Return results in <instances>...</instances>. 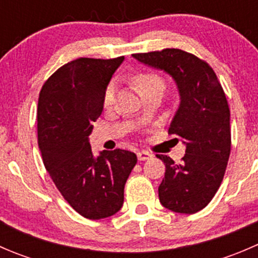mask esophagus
I'll list each match as a JSON object with an SVG mask.
<instances>
[{"instance_id": "esophagus-1", "label": "esophagus", "mask_w": 258, "mask_h": 258, "mask_svg": "<svg viewBox=\"0 0 258 258\" xmlns=\"http://www.w3.org/2000/svg\"><path fill=\"white\" fill-rule=\"evenodd\" d=\"M137 158H139V161H146V160H150V158H152V153L147 152V151H139L137 152Z\"/></svg>"}]
</instances>
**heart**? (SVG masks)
I'll use <instances>...</instances> for the list:
<instances>
[{"instance_id":"heart-1","label":"heart","mask_w":258,"mask_h":258,"mask_svg":"<svg viewBox=\"0 0 258 258\" xmlns=\"http://www.w3.org/2000/svg\"><path fill=\"white\" fill-rule=\"evenodd\" d=\"M134 82L142 95H144L146 91L151 90V88L156 87V86H165L162 77L158 76L157 74H153V72H140V74L135 75ZM114 92H116V82L111 81L106 86L105 92H103V106L105 107H110L113 103Z\"/></svg>"}]
</instances>
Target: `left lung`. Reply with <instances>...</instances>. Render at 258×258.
<instances>
[{
    "label": "left lung",
    "instance_id": "1",
    "mask_svg": "<svg viewBox=\"0 0 258 258\" xmlns=\"http://www.w3.org/2000/svg\"><path fill=\"white\" fill-rule=\"evenodd\" d=\"M137 61L162 70L175 80L178 110L168 134L186 145L181 163L157 155L165 163V178L158 187L163 207L178 213H196L217 192L231 152L230 108L212 67L178 48L132 54Z\"/></svg>",
    "mask_w": 258,
    "mask_h": 258
}]
</instances>
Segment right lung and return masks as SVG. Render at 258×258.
I'll return each mask as SVG.
<instances>
[{
	"label": "right lung",
	"mask_w": 258,
	"mask_h": 258,
	"mask_svg": "<svg viewBox=\"0 0 258 258\" xmlns=\"http://www.w3.org/2000/svg\"><path fill=\"white\" fill-rule=\"evenodd\" d=\"M123 59H74L46 81L38 97L43 165L70 206L88 220L121 210L124 183L137 163L134 152L119 148L95 157L88 141L92 123L102 113L106 86Z\"/></svg>",
	"instance_id": "right-lung-1"
}]
</instances>
